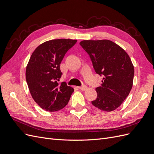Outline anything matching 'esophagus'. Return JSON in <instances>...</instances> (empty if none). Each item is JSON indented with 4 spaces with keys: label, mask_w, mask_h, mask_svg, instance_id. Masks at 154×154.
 I'll return each instance as SVG.
<instances>
[{
    "label": "esophagus",
    "mask_w": 154,
    "mask_h": 154,
    "mask_svg": "<svg viewBox=\"0 0 154 154\" xmlns=\"http://www.w3.org/2000/svg\"><path fill=\"white\" fill-rule=\"evenodd\" d=\"M78 88L80 90H82V91H86V90H87L88 87L86 85H83L82 87H78Z\"/></svg>",
    "instance_id": "obj_1"
}]
</instances>
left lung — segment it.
Segmentation results:
<instances>
[{
    "mask_svg": "<svg viewBox=\"0 0 154 154\" xmlns=\"http://www.w3.org/2000/svg\"><path fill=\"white\" fill-rule=\"evenodd\" d=\"M80 44L90 56L96 72L103 76L101 86L96 88L97 96L92 104L103 111L114 110L132 88L134 67L131 59L111 40H82Z\"/></svg>",
    "mask_w": 154,
    "mask_h": 154,
    "instance_id": "obj_1",
    "label": "left lung"
}]
</instances>
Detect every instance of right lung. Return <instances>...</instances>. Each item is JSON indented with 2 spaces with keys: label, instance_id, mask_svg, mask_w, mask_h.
Segmentation results:
<instances>
[{
  "label": "right lung",
  "instance_id": "right-lung-1",
  "mask_svg": "<svg viewBox=\"0 0 154 154\" xmlns=\"http://www.w3.org/2000/svg\"><path fill=\"white\" fill-rule=\"evenodd\" d=\"M77 40L55 39L41 44L32 52L26 66V79L32 98L42 109L54 112L66 106L74 91L66 82L58 83L65 54Z\"/></svg>",
  "mask_w": 154,
  "mask_h": 154
}]
</instances>
